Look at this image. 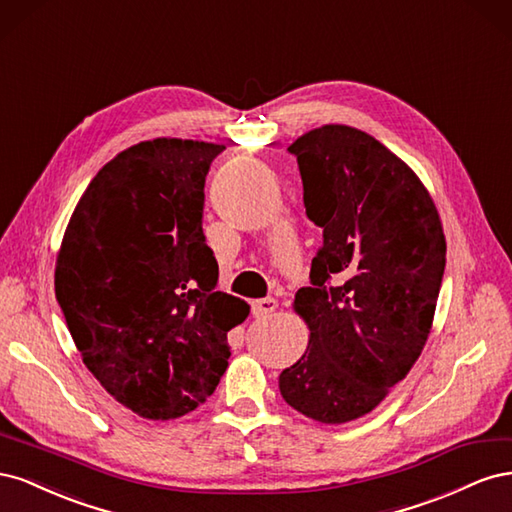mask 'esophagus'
Returning <instances> with one entry per match:
<instances>
[{"instance_id": "1", "label": "esophagus", "mask_w": 512, "mask_h": 512, "mask_svg": "<svg viewBox=\"0 0 512 512\" xmlns=\"http://www.w3.org/2000/svg\"><path fill=\"white\" fill-rule=\"evenodd\" d=\"M275 307H277V301H275V299H260V301H254V303H252V314H254L256 318H265V316H269V314L275 312Z\"/></svg>"}]
</instances>
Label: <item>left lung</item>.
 Returning a JSON list of instances; mask_svg holds the SVG:
<instances>
[{
    "instance_id": "obj_1",
    "label": "left lung",
    "mask_w": 512,
    "mask_h": 512,
    "mask_svg": "<svg viewBox=\"0 0 512 512\" xmlns=\"http://www.w3.org/2000/svg\"><path fill=\"white\" fill-rule=\"evenodd\" d=\"M307 218L322 228L294 312L309 327L280 374L288 406L339 425L374 410L423 352L446 265L436 205L414 170L374 136L322 126L299 136Z\"/></svg>"
}]
</instances>
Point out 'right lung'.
<instances>
[{"mask_svg":"<svg viewBox=\"0 0 512 512\" xmlns=\"http://www.w3.org/2000/svg\"><path fill=\"white\" fill-rule=\"evenodd\" d=\"M224 145L153 138L100 168L55 265V297L83 363L151 421L198 408L228 367L250 305L215 290L205 179Z\"/></svg>","mask_w":512,"mask_h":512,"instance_id":"right-lung-1","label":"right lung"}]
</instances>
